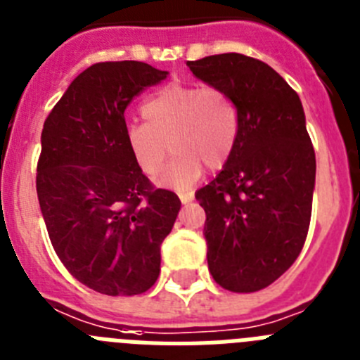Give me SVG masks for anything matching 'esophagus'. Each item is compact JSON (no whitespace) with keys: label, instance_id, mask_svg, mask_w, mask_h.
Instances as JSON below:
<instances>
[{"label":"esophagus","instance_id":"esophagus-1","mask_svg":"<svg viewBox=\"0 0 360 360\" xmlns=\"http://www.w3.org/2000/svg\"><path fill=\"white\" fill-rule=\"evenodd\" d=\"M179 199H181V202H183V205H188V202L193 201V193L192 192H181Z\"/></svg>","mask_w":360,"mask_h":360}]
</instances>
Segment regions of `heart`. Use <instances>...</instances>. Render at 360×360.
<instances>
[{
  "label": "heart",
  "mask_w": 360,
  "mask_h": 360,
  "mask_svg": "<svg viewBox=\"0 0 360 360\" xmlns=\"http://www.w3.org/2000/svg\"><path fill=\"white\" fill-rule=\"evenodd\" d=\"M141 115L145 124L124 128V146L145 176L161 170L170 146L177 158L155 179L162 188H188L202 165L223 167L239 132L236 105L215 86L170 83L143 103Z\"/></svg>",
  "instance_id": "heart-1"
}]
</instances>
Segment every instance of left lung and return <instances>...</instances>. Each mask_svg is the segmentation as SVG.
Returning a JSON list of instances; mask_svg holds the SVG:
<instances>
[{
  "label": "left lung",
  "instance_id": "left-lung-1",
  "mask_svg": "<svg viewBox=\"0 0 360 360\" xmlns=\"http://www.w3.org/2000/svg\"><path fill=\"white\" fill-rule=\"evenodd\" d=\"M237 108L239 132L215 179L195 192L205 208L208 270L237 293L266 288L304 246L315 188V152L302 103L271 67L217 54L186 63Z\"/></svg>",
  "mask_w": 360,
  "mask_h": 360
}]
</instances>
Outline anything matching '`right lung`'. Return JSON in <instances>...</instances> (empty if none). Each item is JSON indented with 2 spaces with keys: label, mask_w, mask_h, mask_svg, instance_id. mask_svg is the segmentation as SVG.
I'll use <instances>...</instances> for the list:
<instances>
[{
  "label": "right lung",
  "mask_w": 360,
  "mask_h": 360,
  "mask_svg": "<svg viewBox=\"0 0 360 360\" xmlns=\"http://www.w3.org/2000/svg\"><path fill=\"white\" fill-rule=\"evenodd\" d=\"M167 76L141 61L96 63L43 124L36 188L50 243L79 283L105 295L154 286L179 214V198L154 188L124 146L127 106Z\"/></svg>",
  "instance_id": "obj_1"
}]
</instances>
